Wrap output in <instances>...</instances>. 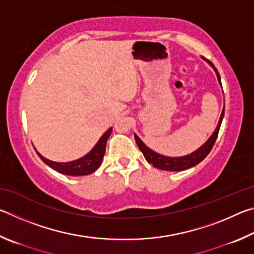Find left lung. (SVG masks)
<instances>
[{
	"label": "left lung",
	"instance_id": "1",
	"mask_svg": "<svg viewBox=\"0 0 254 254\" xmlns=\"http://www.w3.org/2000/svg\"><path fill=\"white\" fill-rule=\"evenodd\" d=\"M203 59H205V58H203ZM207 64L214 69L215 74H216V76H217L218 83H220V85L222 86L221 77H220V74H218L217 69L215 68V66L212 63L208 62V60H207ZM224 111H225V106L223 107V110H222V113H221L220 120H218L217 127L214 130V132L212 133V135L208 137V140L206 141L203 145H200L198 149L195 150L194 152L186 154V156H182V157L163 156V154L158 153L156 151H153V150H151L150 148H148L147 145L143 143V141L141 140L136 134H134L135 142L137 144V147H139V149L141 150V152L143 153L145 160H147L149 163H151V165H153V167H156V168L160 169V170H166V171H183V170L189 169V168H191V167H195L196 165H198L200 161H203L204 159L207 157V154L210 152V150H212L215 141H216L218 131H220L223 118H224Z\"/></svg>",
	"mask_w": 254,
	"mask_h": 254
}]
</instances>
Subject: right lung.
Returning a JSON list of instances; mask_svg holds the SVG:
<instances>
[{
  "label": "right lung",
  "mask_w": 254,
  "mask_h": 254,
  "mask_svg": "<svg viewBox=\"0 0 254 254\" xmlns=\"http://www.w3.org/2000/svg\"><path fill=\"white\" fill-rule=\"evenodd\" d=\"M112 133V127H110L104 134L101 136V139L97 141V143L94 145V148L89 151L87 154H85L84 157H81L77 160L69 161V162H56L51 161L49 159L41 156L39 152L38 156L44 161L47 166H49L50 168L58 171V173L67 176H86L89 174H93L94 171L98 169V167L101 166L103 157L105 154V148L106 142L109 140V137Z\"/></svg>",
  "instance_id": "obj_1"
}]
</instances>
